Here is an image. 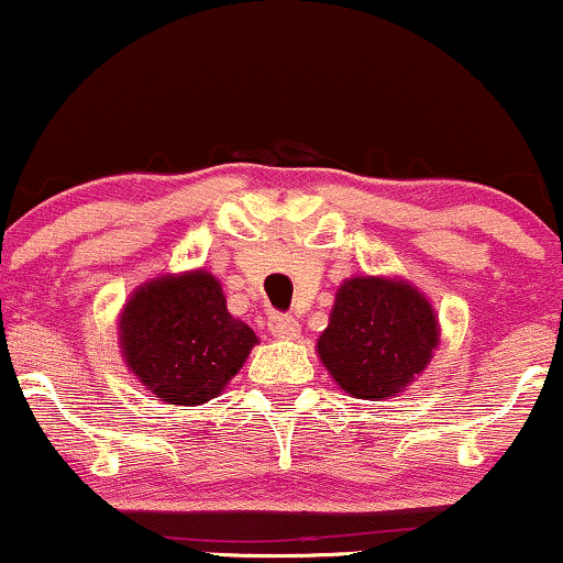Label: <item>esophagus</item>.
Instances as JSON below:
<instances>
[{
  "label": "esophagus",
  "mask_w": 563,
  "mask_h": 563,
  "mask_svg": "<svg viewBox=\"0 0 563 563\" xmlns=\"http://www.w3.org/2000/svg\"><path fill=\"white\" fill-rule=\"evenodd\" d=\"M267 325H269V331H273L275 339H296V335L301 333L299 320L290 318V314H273Z\"/></svg>",
  "instance_id": "esophagus-1"
}]
</instances>
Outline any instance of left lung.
I'll use <instances>...</instances> for the list:
<instances>
[{"label": "left lung", "mask_w": 563, "mask_h": 563, "mask_svg": "<svg viewBox=\"0 0 563 563\" xmlns=\"http://www.w3.org/2000/svg\"><path fill=\"white\" fill-rule=\"evenodd\" d=\"M439 346L426 296L397 277H352L335 290L318 354L349 397L386 399L421 376Z\"/></svg>", "instance_id": "left-lung-1"}]
</instances>
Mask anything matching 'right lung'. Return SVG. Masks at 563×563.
Listing matches in <instances>:
<instances>
[{"mask_svg":"<svg viewBox=\"0 0 563 563\" xmlns=\"http://www.w3.org/2000/svg\"><path fill=\"white\" fill-rule=\"evenodd\" d=\"M126 367L169 405H203L241 371L256 333L228 312L222 286L206 269L161 275L129 296L119 318Z\"/></svg>","mask_w":563,"mask_h":563,"instance_id":"add662e5","label":"right lung"}]
</instances>
